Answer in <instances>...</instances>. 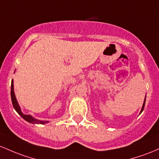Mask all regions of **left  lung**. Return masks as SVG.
<instances>
[{"mask_svg": "<svg viewBox=\"0 0 159 159\" xmlns=\"http://www.w3.org/2000/svg\"><path fill=\"white\" fill-rule=\"evenodd\" d=\"M145 102H146V98H145V100H144V102H143V107H142L141 112L143 111V108H144V105H145ZM141 112H140V113H141Z\"/></svg>", "mask_w": 159, "mask_h": 159, "instance_id": "8db88e82", "label": "left lung"}]
</instances>
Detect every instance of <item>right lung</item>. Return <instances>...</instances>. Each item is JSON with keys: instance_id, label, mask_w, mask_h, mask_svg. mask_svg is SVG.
<instances>
[{"instance_id": "add662e5", "label": "right lung", "mask_w": 159, "mask_h": 159, "mask_svg": "<svg viewBox=\"0 0 159 159\" xmlns=\"http://www.w3.org/2000/svg\"><path fill=\"white\" fill-rule=\"evenodd\" d=\"M11 99H12V105H13V107L16 110V112L21 116L25 120H26L27 122L32 123V124H44V123H46L47 122L46 121H39L37 119H34L33 117L31 116L30 115H25V114L22 113V112L21 111L20 107H19V104H18V102L16 101V98L15 94H14L13 91V82L12 80V84H11Z\"/></svg>"}]
</instances>
